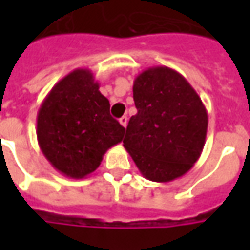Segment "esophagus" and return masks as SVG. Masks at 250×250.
<instances>
[{"label": "esophagus", "mask_w": 250, "mask_h": 250, "mask_svg": "<svg viewBox=\"0 0 250 250\" xmlns=\"http://www.w3.org/2000/svg\"><path fill=\"white\" fill-rule=\"evenodd\" d=\"M119 123L123 125V127H127V123H128V118H127V116H122V118L119 119Z\"/></svg>", "instance_id": "1"}]
</instances>
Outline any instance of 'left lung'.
<instances>
[{
    "mask_svg": "<svg viewBox=\"0 0 250 250\" xmlns=\"http://www.w3.org/2000/svg\"><path fill=\"white\" fill-rule=\"evenodd\" d=\"M138 114L131 116L123 146L142 175L170 182L193 167L204 150L208 112L181 73L151 66L134 80Z\"/></svg>",
    "mask_w": 250,
    "mask_h": 250,
    "instance_id": "left-lung-1",
    "label": "left lung"
}]
</instances>
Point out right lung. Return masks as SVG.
<instances>
[{"label":"right lung","instance_id":"add662e5","mask_svg":"<svg viewBox=\"0 0 250 250\" xmlns=\"http://www.w3.org/2000/svg\"><path fill=\"white\" fill-rule=\"evenodd\" d=\"M125 127L109 114L108 99L89 69L77 68L55 84L37 114V141L57 171L80 179L93 173Z\"/></svg>","mask_w":250,"mask_h":250}]
</instances>
